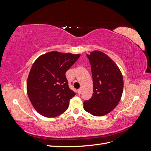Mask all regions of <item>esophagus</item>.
Returning a JSON list of instances; mask_svg holds the SVG:
<instances>
[{
    "mask_svg": "<svg viewBox=\"0 0 151 151\" xmlns=\"http://www.w3.org/2000/svg\"><path fill=\"white\" fill-rule=\"evenodd\" d=\"M81 92H82V89H79L78 91H77V94L80 95V94H81Z\"/></svg>",
    "mask_w": 151,
    "mask_h": 151,
    "instance_id": "1",
    "label": "esophagus"
}]
</instances>
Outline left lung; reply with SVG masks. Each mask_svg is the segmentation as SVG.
<instances>
[{
  "instance_id": "1",
  "label": "left lung",
  "mask_w": 151,
  "mask_h": 151,
  "mask_svg": "<svg viewBox=\"0 0 151 151\" xmlns=\"http://www.w3.org/2000/svg\"><path fill=\"white\" fill-rule=\"evenodd\" d=\"M93 80L92 97L84 102V109L94 116L110 113L119 103L123 80L119 68L105 53L95 50L87 54Z\"/></svg>"
}]
</instances>
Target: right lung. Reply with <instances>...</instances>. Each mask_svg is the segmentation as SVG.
Listing matches in <instances>:
<instances>
[{
    "instance_id": "obj_1",
    "label": "right lung",
    "mask_w": 151,
    "mask_h": 151,
    "mask_svg": "<svg viewBox=\"0 0 151 151\" xmlns=\"http://www.w3.org/2000/svg\"><path fill=\"white\" fill-rule=\"evenodd\" d=\"M80 54L50 52L40 56L31 67L27 93L35 109L43 116L55 117L68 107L76 93L68 87L65 72Z\"/></svg>"
}]
</instances>
